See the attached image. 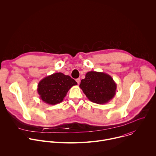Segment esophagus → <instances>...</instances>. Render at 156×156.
<instances>
[{"mask_svg": "<svg viewBox=\"0 0 156 156\" xmlns=\"http://www.w3.org/2000/svg\"><path fill=\"white\" fill-rule=\"evenodd\" d=\"M76 81L77 82L78 84H80V78H77V79L76 80Z\"/></svg>", "mask_w": 156, "mask_h": 156, "instance_id": "esophagus-1", "label": "esophagus"}]
</instances>
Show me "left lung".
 <instances>
[{
  "instance_id": "1",
  "label": "left lung",
  "mask_w": 156,
  "mask_h": 156,
  "mask_svg": "<svg viewBox=\"0 0 156 156\" xmlns=\"http://www.w3.org/2000/svg\"><path fill=\"white\" fill-rule=\"evenodd\" d=\"M80 87L90 101L104 104L112 100L116 94L117 84L110 75L104 72H87L81 81Z\"/></svg>"
}]
</instances>
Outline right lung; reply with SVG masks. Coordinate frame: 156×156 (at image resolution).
I'll return each mask as SVG.
<instances>
[{"label": "right lung", "instance_id": "add662e5", "mask_svg": "<svg viewBox=\"0 0 156 156\" xmlns=\"http://www.w3.org/2000/svg\"><path fill=\"white\" fill-rule=\"evenodd\" d=\"M76 84L70 76L59 72L42 79L37 84V91L44 102L55 105L62 102L70 89Z\"/></svg>", "mask_w": 156, "mask_h": 156}]
</instances>
